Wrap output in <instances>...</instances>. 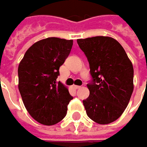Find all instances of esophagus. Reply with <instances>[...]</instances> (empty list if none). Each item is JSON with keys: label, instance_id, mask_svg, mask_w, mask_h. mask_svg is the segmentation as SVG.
<instances>
[{"label": "esophagus", "instance_id": "34e87169", "mask_svg": "<svg viewBox=\"0 0 147 147\" xmlns=\"http://www.w3.org/2000/svg\"><path fill=\"white\" fill-rule=\"evenodd\" d=\"M73 87H74V89H79V88H81L80 86H77V85H74Z\"/></svg>", "mask_w": 147, "mask_h": 147}]
</instances>
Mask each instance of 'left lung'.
I'll return each instance as SVG.
<instances>
[{
  "instance_id": "1",
  "label": "left lung",
  "mask_w": 147,
  "mask_h": 147,
  "mask_svg": "<svg viewBox=\"0 0 147 147\" xmlns=\"http://www.w3.org/2000/svg\"><path fill=\"white\" fill-rule=\"evenodd\" d=\"M88 58L92 80L90 95L83 100L88 116L100 124L118 119L128 105L133 92V67L124 49L110 37L78 39Z\"/></svg>"
}]
</instances>
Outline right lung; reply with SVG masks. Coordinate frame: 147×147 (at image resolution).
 <instances>
[{"mask_svg":"<svg viewBox=\"0 0 147 147\" xmlns=\"http://www.w3.org/2000/svg\"><path fill=\"white\" fill-rule=\"evenodd\" d=\"M73 40L48 37L34 43L18 69L19 90L29 115L44 125H54L67 114L73 96L56 78L70 53Z\"/></svg>","mask_w":147,"mask_h":147,"instance_id":"1","label":"right lung"}]
</instances>
